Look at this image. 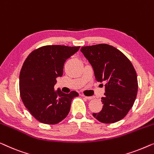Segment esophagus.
<instances>
[{"mask_svg": "<svg viewBox=\"0 0 154 154\" xmlns=\"http://www.w3.org/2000/svg\"><path fill=\"white\" fill-rule=\"evenodd\" d=\"M82 96L84 97V98H86L87 100H91V99H94V97L93 96H84V95H82Z\"/></svg>", "mask_w": 154, "mask_h": 154, "instance_id": "34e87169", "label": "esophagus"}]
</instances>
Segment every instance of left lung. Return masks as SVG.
<instances>
[{
  "instance_id": "8db88e82",
  "label": "left lung",
  "mask_w": 154,
  "mask_h": 154,
  "mask_svg": "<svg viewBox=\"0 0 154 154\" xmlns=\"http://www.w3.org/2000/svg\"><path fill=\"white\" fill-rule=\"evenodd\" d=\"M81 51L91 65L96 81L105 84L103 109L93 116L105 123L121 120L137 96V77L133 64L121 51L107 44L83 47Z\"/></svg>"
}]
</instances>
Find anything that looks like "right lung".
I'll list each match as a JSON object with an SVG mask.
<instances>
[{"mask_svg":"<svg viewBox=\"0 0 154 154\" xmlns=\"http://www.w3.org/2000/svg\"><path fill=\"white\" fill-rule=\"evenodd\" d=\"M80 47L47 45L32 51L19 75V91L25 107L37 120L56 124L68 116L76 91L67 94L54 90L56 78L61 77L66 60Z\"/></svg>","mask_w":154,"mask_h":154,"instance_id":"right-lung-1","label":"right lung"}]
</instances>
